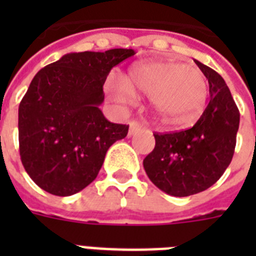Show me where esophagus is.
Listing matches in <instances>:
<instances>
[{
    "label": "esophagus",
    "instance_id": "obj_1",
    "mask_svg": "<svg viewBox=\"0 0 256 256\" xmlns=\"http://www.w3.org/2000/svg\"><path fill=\"white\" fill-rule=\"evenodd\" d=\"M142 128H144L142 124L136 122V120H132V122H130V128H128V136H134L136 132H138L140 130H142Z\"/></svg>",
    "mask_w": 256,
    "mask_h": 256
}]
</instances>
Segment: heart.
<instances>
[{
	"label": "heart",
	"mask_w": 256,
	"mask_h": 256,
	"mask_svg": "<svg viewBox=\"0 0 256 256\" xmlns=\"http://www.w3.org/2000/svg\"><path fill=\"white\" fill-rule=\"evenodd\" d=\"M108 88L118 104L132 102L136 92L150 94L152 108L160 120L186 126L202 114L208 84L200 70L182 62L144 60L130 66L126 80H112Z\"/></svg>",
	"instance_id": "1"
}]
</instances>
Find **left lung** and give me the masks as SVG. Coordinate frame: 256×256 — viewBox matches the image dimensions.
Masks as SVG:
<instances>
[{
  "label": "left lung",
  "mask_w": 256,
  "mask_h": 256,
  "mask_svg": "<svg viewBox=\"0 0 256 256\" xmlns=\"http://www.w3.org/2000/svg\"><path fill=\"white\" fill-rule=\"evenodd\" d=\"M195 64L208 80L210 102L191 128L156 132V148L144 160L150 180L172 196H188L212 186L228 168L236 144L239 110L230 88L215 70Z\"/></svg>",
  "instance_id": "left-lung-1"
}]
</instances>
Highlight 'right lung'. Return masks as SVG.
Instances as JSON below:
<instances>
[{
	"instance_id": "add662e5",
	"label": "right lung",
	"mask_w": 256,
	"mask_h": 256,
	"mask_svg": "<svg viewBox=\"0 0 256 256\" xmlns=\"http://www.w3.org/2000/svg\"><path fill=\"white\" fill-rule=\"evenodd\" d=\"M132 49L62 56L30 84L18 108V140L24 168L42 190L69 196L96 178L114 142L128 126L112 124L100 106L110 70Z\"/></svg>"
}]
</instances>
